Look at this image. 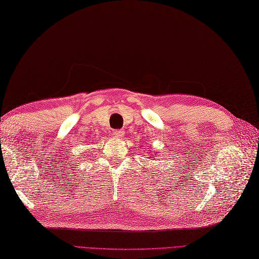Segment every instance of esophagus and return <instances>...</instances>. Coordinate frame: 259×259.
Masks as SVG:
<instances>
[{
  "label": "esophagus",
  "instance_id": "esophagus-1",
  "mask_svg": "<svg viewBox=\"0 0 259 259\" xmlns=\"http://www.w3.org/2000/svg\"><path fill=\"white\" fill-rule=\"evenodd\" d=\"M112 134H113V136H114L115 138H121V137H123V135H124V132H123L122 130H114V131L112 132Z\"/></svg>",
  "mask_w": 259,
  "mask_h": 259
}]
</instances>
